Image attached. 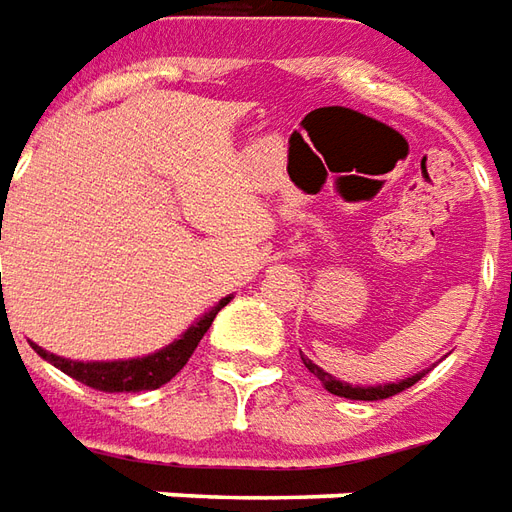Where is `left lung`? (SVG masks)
Segmentation results:
<instances>
[{
  "mask_svg": "<svg viewBox=\"0 0 512 512\" xmlns=\"http://www.w3.org/2000/svg\"><path fill=\"white\" fill-rule=\"evenodd\" d=\"M303 365L309 368V373H315L317 379L323 382V387L329 390V393H334V396H343V398H351V401H379V398H390L396 396V393H401V390H407V387H412V384L418 382L421 376H424L426 370H421V373H415L412 379H401V382H393V384H376V387H359V384H348V382H340V379H334L331 373H326V370L320 368V365H315L312 359H306L301 354Z\"/></svg>",
  "mask_w": 512,
  "mask_h": 512,
  "instance_id": "obj_1",
  "label": "left lung"
}]
</instances>
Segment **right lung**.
Returning <instances> with one entry per match:
<instances>
[{
	"mask_svg": "<svg viewBox=\"0 0 512 512\" xmlns=\"http://www.w3.org/2000/svg\"><path fill=\"white\" fill-rule=\"evenodd\" d=\"M231 301L222 298L211 312L200 317L197 323H192L189 329L183 331L181 337L175 343H169L167 348L155 351V354H147V357L139 359H116V362H74V359L55 357L44 351L41 345H35V354L41 359L52 362L55 368L63 370L66 376H72L77 382L88 384L94 390H102V393H139V390H155L161 384H167L172 376H178L181 368L189 362V357L195 354L197 343L203 340V334L209 331L211 320L217 317L225 303Z\"/></svg>",
	"mask_w": 512,
	"mask_h": 512,
	"instance_id": "obj_1",
	"label": "right lung"
}]
</instances>
